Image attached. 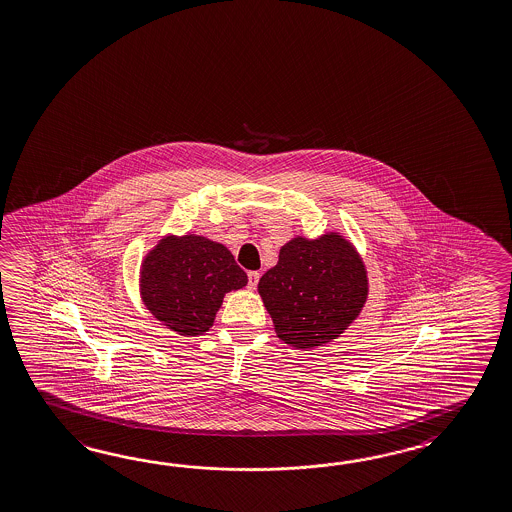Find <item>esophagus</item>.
Returning <instances> with one entry per match:
<instances>
[{
  "instance_id": "esophagus-1",
  "label": "esophagus",
  "mask_w": 512,
  "mask_h": 512,
  "mask_svg": "<svg viewBox=\"0 0 512 512\" xmlns=\"http://www.w3.org/2000/svg\"><path fill=\"white\" fill-rule=\"evenodd\" d=\"M249 287L250 289H256V286H258V282H260V273L258 271H250L249 274Z\"/></svg>"
}]
</instances>
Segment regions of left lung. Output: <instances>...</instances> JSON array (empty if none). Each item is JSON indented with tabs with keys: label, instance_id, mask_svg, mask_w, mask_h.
Masks as SVG:
<instances>
[{
	"label": "left lung",
	"instance_id": "left-lung-1",
	"mask_svg": "<svg viewBox=\"0 0 512 512\" xmlns=\"http://www.w3.org/2000/svg\"><path fill=\"white\" fill-rule=\"evenodd\" d=\"M258 293L276 335L295 348H317L337 339L367 302L369 278L354 245L337 232L298 236L280 249L263 274Z\"/></svg>",
	"mask_w": 512,
	"mask_h": 512
}]
</instances>
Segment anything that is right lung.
I'll use <instances>...</instances> for the list:
<instances>
[{
  "label": "right lung",
  "mask_w": 512,
  "mask_h": 512,
  "mask_svg": "<svg viewBox=\"0 0 512 512\" xmlns=\"http://www.w3.org/2000/svg\"><path fill=\"white\" fill-rule=\"evenodd\" d=\"M247 282L225 245L195 234L160 239L140 271L143 304L156 321L188 337L208 332L226 293Z\"/></svg>",
  "instance_id": "add662e5"
}]
</instances>
